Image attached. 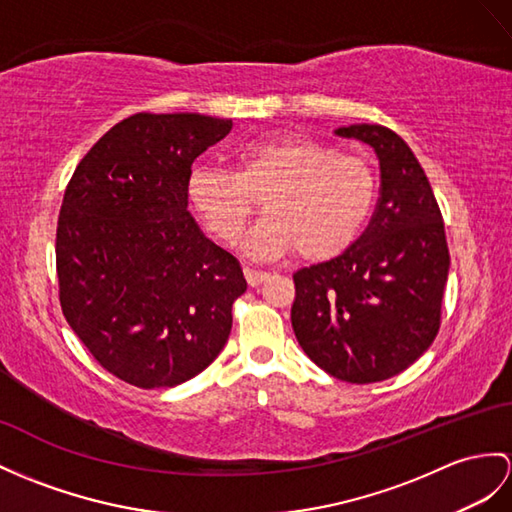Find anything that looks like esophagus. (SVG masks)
Listing matches in <instances>:
<instances>
[{"label": "esophagus", "instance_id": "1", "mask_svg": "<svg viewBox=\"0 0 512 512\" xmlns=\"http://www.w3.org/2000/svg\"><path fill=\"white\" fill-rule=\"evenodd\" d=\"M243 273H245V280H247L249 286H258L260 282H265L269 278L267 271L256 269V267H245Z\"/></svg>", "mask_w": 512, "mask_h": 512}]
</instances>
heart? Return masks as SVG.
<instances>
[{"instance_id": "obj_1", "label": "heart", "mask_w": 512, "mask_h": 512, "mask_svg": "<svg viewBox=\"0 0 512 512\" xmlns=\"http://www.w3.org/2000/svg\"><path fill=\"white\" fill-rule=\"evenodd\" d=\"M186 195L213 239L232 245L263 199L265 217L249 230L245 252L273 260L299 252L319 263L343 254L363 234L376 204L369 162L302 134H280L234 149V171L195 165Z\"/></svg>"}]
</instances>
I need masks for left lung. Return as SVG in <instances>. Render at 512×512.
Listing matches in <instances>:
<instances>
[{"label": "left lung", "mask_w": 512, "mask_h": 512, "mask_svg": "<svg viewBox=\"0 0 512 512\" xmlns=\"http://www.w3.org/2000/svg\"><path fill=\"white\" fill-rule=\"evenodd\" d=\"M334 134L373 147L378 206L352 247L293 273L291 323L317 367L369 384L397 376L432 345L450 252L432 186L402 136L378 123Z\"/></svg>", "instance_id": "obj_1"}]
</instances>
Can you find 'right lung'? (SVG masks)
<instances>
[{"label":"right lung","mask_w":512,"mask_h":512,"mask_svg":"<svg viewBox=\"0 0 512 512\" xmlns=\"http://www.w3.org/2000/svg\"><path fill=\"white\" fill-rule=\"evenodd\" d=\"M232 130L199 112H139L73 171L56 232L60 306L112 376L178 386L226 345L243 269L189 213L193 160Z\"/></svg>","instance_id":"obj_1"}]
</instances>
